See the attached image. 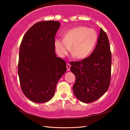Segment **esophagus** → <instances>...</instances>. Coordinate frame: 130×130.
I'll list each match as a JSON object with an SVG mask.
<instances>
[{
  "instance_id": "esophagus-1",
  "label": "esophagus",
  "mask_w": 130,
  "mask_h": 130,
  "mask_svg": "<svg viewBox=\"0 0 130 130\" xmlns=\"http://www.w3.org/2000/svg\"><path fill=\"white\" fill-rule=\"evenodd\" d=\"M70 67H71V65L69 64V63H67V70L68 71H69L70 70Z\"/></svg>"
}]
</instances>
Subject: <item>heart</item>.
Instances as JSON below:
<instances>
[{"label":"heart","mask_w":130,"mask_h":130,"mask_svg":"<svg viewBox=\"0 0 130 130\" xmlns=\"http://www.w3.org/2000/svg\"><path fill=\"white\" fill-rule=\"evenodd\" d=\"M98 40V34L94 29L84 26H79L70 29L63 38L55 40V51L59 56H65L70 50L76 59H84L92 52Z\"/></svg>","instance_id":"b5f03b06"}]
</instances>
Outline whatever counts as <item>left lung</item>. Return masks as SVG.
<instances>
[{"mask_svg":"<svg viewBox=\"0 0 130 130\" xmlns=\"http://www.w3.org/2000/svg\"><path fill=\"white\" fill-rule=\"evenodd\" d=\"M111 57L108 38L101 28L97 44L90 56L70 63L76 78L73 92L80 101L92 103L107 92L111 82Z\"/></svg>","mask_w":130,"mask_h":130,"instance_id":"left-lung-1","label":"left lung"}]
</instances>
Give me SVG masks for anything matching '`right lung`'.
Returning <instances> with one entry per match:
<instances>
[{"mask_svg":"<svg viewBox=\"0 0 130 130\" xmlns=\"http://www.w3.org/2000/svg\"><path fill=\"white\" fill-rule=\"evenodd\" d=\"M57 21H41L33 25L19 47L18 73L22 90L35 103H45L54 95L57 82L67 71L63 59L56 56L54 41Z\"/></svg>","mask_w":130,"mask_h":130,"instance_id":"1","label":"right lung"}]
</instances>
